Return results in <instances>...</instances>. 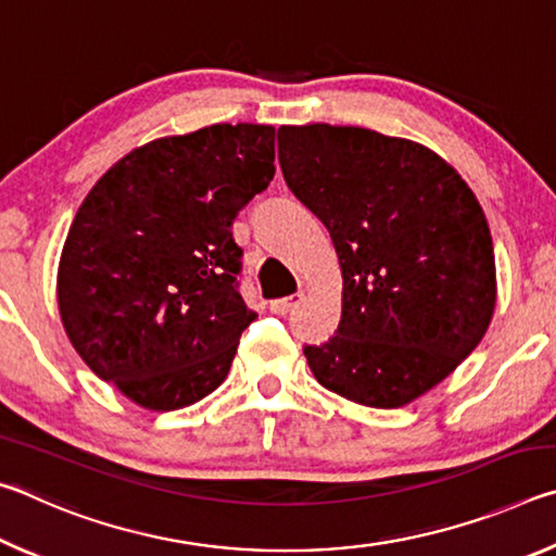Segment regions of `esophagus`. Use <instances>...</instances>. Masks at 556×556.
Segmentation results:
<instances>
[{
    "label": "esophagus",
    "mask_w": 556,
    "mask_h": 556,
    "mask_svg": "<svg viewBox=\"0 0 556 556\" xmlns=\"http://www.w3.org/2000/svg\"><path fill=\"white\" fill-rule=\"evenodd\" d=\"M301 301H304V294H301V291H299V294H291V296L275 299V301H271V304H269V308H271V312H275V314L285 316V314H289V312H291V308L299 306Z\"/></svg>",
    "instance_id": "obj_1"
}]
</instances>
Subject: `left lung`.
Returning <instances> with one entry per match:
<instances>
[{"label": "left lung", "instance_id": "obj_1", "mask_svg": "<svg viewBox=\"0 0 556 556\" xmlns=\"http://www.w3.org/2000/svg\"><path fill=\"white\" fill-rule=\"evenodd\" d=\"M279 166L331 232L343 275L333 338L306 345L314 378L365 407L394 409L448 378L495 312L481 203L429 147L363 127L285 125Z\"/></svg>", "mask_w": 556, "mask_h": 556}]
</instances>
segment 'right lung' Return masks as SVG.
Instances as JSON below:
<instances>
[{"label": "right lung", "instance_id": "1", "mask_svg": "<svg viewBox=\"0 0 556 556\" xmlns=\"http://www.w3.org/2000/svg\"><path fill=\"white\" fill-rule=\"evenodd\" d=\"M275 176V127L211 125L131 149L65 238L59 312L75 353L139 407L172 412L228 378L255 321L232 220Z\"/></svg>", "mask_w": 556, "mask_h": 556}]
</instances>
